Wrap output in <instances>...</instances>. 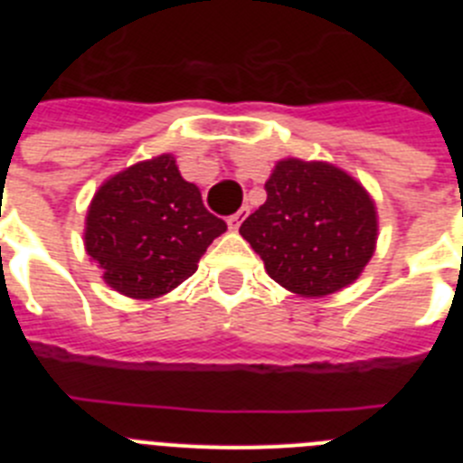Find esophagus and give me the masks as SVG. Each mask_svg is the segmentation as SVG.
Wrapping results in <instances>:
<instances>
[{"label": "esophagus", "instance_id": "esophagus-1", "mask_svg": "<svg viewBox=\"0 0 463 463\" xmlns=\"http://www.w3.org/2000/svg\"><path fill=\"white\" fill-rule=\"evenodd\" d=\"M248 213H250V208L243 206L239 213H234V215H229V218H227L229 229H232V232H236V229L241 227V222H243V220L248 218Z\"/></svg>", "mask_w": 463, "mask_h": 463}]
</instances>
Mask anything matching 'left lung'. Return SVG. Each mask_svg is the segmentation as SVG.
<instances>
[{
  "instance_id": "1",
  "label": "left lung",
  "mask_w": 463,
  "mask_h": 463,
  "mask_svg": "<svg viewBox=\"0 0 463 463\" xmlns=\"http://www.w3.org/2000/svg\"><path fill=\"white\" fill-rule=\"evenodd\" d=\"M267 202L241 224L269 276L297 297H326L353 285L378 243L373 196L341 166L278 159Z\"/></svg>"
}]
</instances>
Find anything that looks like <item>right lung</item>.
<instances>
[{
  "mask_svg": "<svg viewBox=\"0 0 463 463\" xmlns=\"http://www.w3.org/2000/svg\"><path fill=\"white\" fill-rule=\"evenodd\" d=\"M224 220L203 208L202 192L162 153L118 171L94 192L83 243L109 288L138 301L185 282Z\"/></svg>",
  "mask_w": 463,
  "mask_h": 463,
  "instance_id": "1",
  "label": "right lung"
}]
</instances>
